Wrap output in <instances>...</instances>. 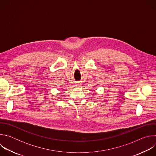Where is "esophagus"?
<instances>
[{"label":"esophagus","instance_id":"34e87169","mask_svg":"<svg viewBox=\"0 0 156 156\" xmlns=\"http://www.w3.org/2000/svg\"><path fill=\"white\" fill-rule=\"evenodd\" d=\"M75 86H77V87H80V86H81V84H80V83H76L75 84Z\"/></svg>","mask_w":156,"mask_h":156}]
</instances>
